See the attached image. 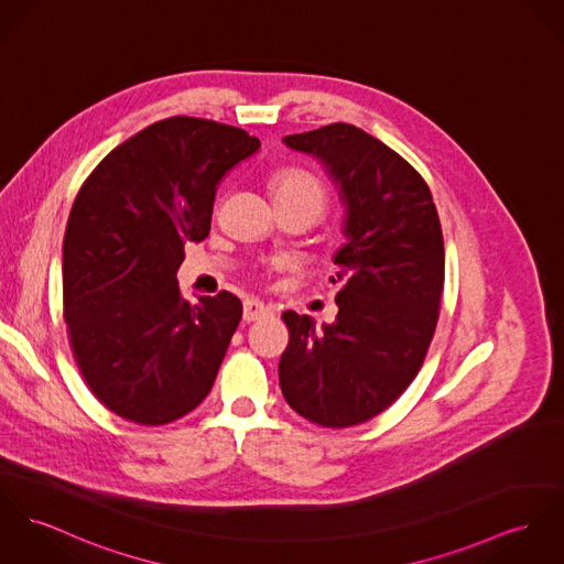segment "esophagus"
I'll list each match as a JSON object with an SVG mask.
<instances>
[{"mask_svg": "<svg viewBox=\"0 0 564 564\" xmlns=\"http://www.w3.org/2000/svg\"><path fill=\"white\" fill-rule=\"evenodd\" d=\"M265 306L260 301H247L245 303V322H256L265 315Z\"/></svg>", "mask_w": 564, "mask_h": 564, "instance_id": "esophagus-1", "label": "esophagus"}]
</instances>
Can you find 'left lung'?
Wrapping results in <instances>:
<instances>
[{
  "instance_id": "8db88e82",
  "label": "left lung",
  "mask_w": 564,
  "mask_h": 564,
  "mask_svg": "<svg viewBox=\"0 0 564 564\" xmlns=\"http://www.w3.org/2000/svg\"><path fill=\"white\" fill-rule=\"evenodd\" d=\"M285 143L326 175L311 220L337 247L341 290L322 328L283 313L279 384L301 419L344 432L382 414L425 362L444 290L440 218L421 174L365 130L337 122Z\"/></svg>"
}]
</instances>
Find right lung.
Segmentation results:
<instances>
[{
    "mask_svg": "<svg viewBox=\"0 0 564 564\" xmlns=\"http://www.w3.org/2000/svg\"><path fill=\"white\" fill-rule=\"evenodd\" d=\"M204 141L161 120L87 175L66 225L62 294L91 394L137 425H167L213 390L242 317L229 294L191 304L175 272L210 234L218 175Z\"/></svg>",
    "mask_w": 564,
    "mask_h": 564,
    "instance_id": "add662e5",
    "label": "right lung"
}]
</instances>
